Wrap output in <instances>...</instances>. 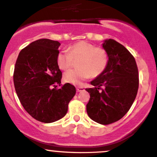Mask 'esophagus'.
Segmentation results:
<instances>
[{"instance_id": "esophagus-1", "label": "esophagus", "mask_w": 157, "mask_h": 157, "mask_svg": "<svg viewBox=\"0 0 157 157\" xmlns=\"http://www.w3.org/2000/svg\"><path fill=\"white\" fill-rule=\"evenodd\" d=\"M84 90V88L83 87H81V86H77V92H81V91H83Z\"/></svg>"}]
</instances>
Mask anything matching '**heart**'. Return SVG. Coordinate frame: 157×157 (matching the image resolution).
<instances>
[{"instance_id":"heart-1","label":"heart","mask_w":157,"mask_h":157,"mask_svg":"<svg viewBox=\"0 0 157 157\" xmlns=\"http://www.w3.org/2000/svg\"><path fill=\"white\" fill-rule=\"evenodd\" d=\"M77 60L78 68L68 71L64 75L65 81L74 85H80L91 75H101L109 63V54L104 48L82 41L71 46L68 51H60L56 56L58 66L63 71L69 69L74 61Z\"/></svg>"}]
</instances>
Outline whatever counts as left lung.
Wrapping results in <instances>:
<instances>
[{"label":"left lung","instance_id":"obj_1","mask_svg":"<svg viewBox=\"0 0 157 157\" xmlns=\"http://www.w3.org/2000/svg\"><path fill=\"white\" fill-rule=\"evenodd\" d=\"M103 48L109 54V63L104 71L91 82L94 88L86 89L90 93L86 111L94 121L107 125L123 118L130 109L139 80L135 58L124 46L107 39Z\"/></svg>","mask_w":157,"mask_h":157}]
</instances>
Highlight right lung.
Returning a JSON list of instances; mask_svg holds the SVG:
<instances>
[{"label": "right lung", "instance_id": "add662e5", "mask_svg": "<svg viewBox=\"0 0 157 157\" xmlns=\"http://www.w3.org/2000/svg\"><path fill=\"white\" fill-rule=\"evenodd\" d=\"M59 45L48 39L35 41L20 51L15 65L13 81L21 104L43 123L64 117L76 93L73 85L61 84L63 75L56 63Z\"/></svg>", "mask_w": 157, "mask_h": 157}]
</instances>
